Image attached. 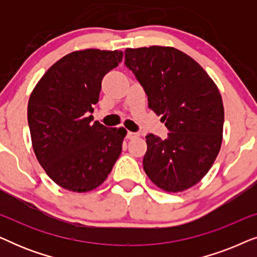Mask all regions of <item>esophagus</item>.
<instances>
[{
	"label": "esophagus",
	"instance_id": "obj_1",
	"mask_svg": "<svg viewBox=\"0 0 257 257\" xmlns=\"http://www.w3.org/2000/svg\"><path fill=\"white\" fill-rule=\"evenodd\" d=\"M140 135L138 132H127V138L128 139H136V138H138Z\"/></svg>",
	"mask_w": 257,
	"mask_h": 257
}]
</instances>
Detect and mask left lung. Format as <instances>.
<instances>
[{"instance_id":"left-lung-1","label":"left lung","mask_w":257,"mask_h":257,"mask_svg":"<svg viewBox=\"0 0 257 257\" xmlns=\"http://www.w3.org/2000/svg\"><path fill=\"white\" fill-rule=\"evenodd\" d=\"M125 65L170 131L166 139L146 136L145 173L166 192L191 188L210 170L222 143L219 89L199 63L175 48L126 49Z\"/></svg>"}]
</instances>
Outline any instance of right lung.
Segmentation results:
<instances>
[{
	"instance_id": "right-lung-1",
	"label": "right lung",
	"mask_w": 257,
	"mask_h": 257,
	"mask_svg": "<svg viewBox=\"0 0 257 257\" xmlns=\"http://www.w3.org/2000/svg\"><path fill=\"white\" fill-rule=\"evenodd\" d=\"M122 51H73L56 62L35 86L28 103L34 152L61 187L84 193L97 188L121 153L125 128L93 120L101 80L118 66Z\"/></svg>"
}]
</instances>
